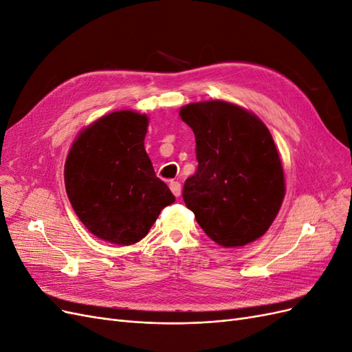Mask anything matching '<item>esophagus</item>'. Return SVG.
Returning a JSON list of instances; mask_svg holds the SVG:
<instances>
[{"mask_svg":"<svg viewBox=\"0 0 352 352\" xmlns=\"http://www.w3.org/2000/svg\"><path fill=\"white\" fill-rule=\"evenodd\" d=\"M168 186H170V190H172L175 197H180V194H182V186H180L177 180H172Z\"/></svg>","mask_w":352,"mask_h":352,"instance_id":"esophagus-1","label":"esophagus"}]
</instances>
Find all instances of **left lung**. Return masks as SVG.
Listing matches in <instances>:
<instances>
[{
  "label": "left lung",
  "instance_id": "8db88e82",
  "mask_svg": "<svg viewBox=\"0 0 352 352\" xmlns=\"http://www.w3.org/2000/svg\"><path fill=\"white\" fill-rule=\"evenodd\" d=\"M179 116L197 142L198 168L182 195L198 225L225 248L263 236L285 197L283 167L267 126L220 100L188 104Z\"/></svg>",
  "mask_w": 352,
  "mask_h": 352
}]
</instances>
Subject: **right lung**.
Listing matches in <instances>:
<instances>
[{
	"label": "right lung",
	"mask_w": 352,
	"mask_h": 352,
	"mask_svg": "<svg viewBox=\"0 0 352 352\" xmlns=\"http://www.w3.org/2000/svg\"><path fill=\"white\" fill-rule=\"evenodd\" d=\"M148 116L114 111L74 140L65 166L72 207L92 235L117 245L146 236L175 195L155 176L144 140Z\"/></svg>",
	"instance_id": "obj_1"
}]
</instances>
